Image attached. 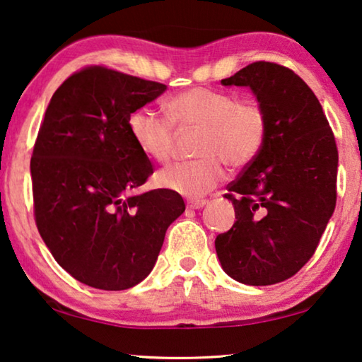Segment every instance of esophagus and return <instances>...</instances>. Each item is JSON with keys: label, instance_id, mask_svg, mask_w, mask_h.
<instances>
[{"label": "esophagus", "instance_id": "obj_1", "mask_svg": "<svg viewBox=\"0 0 362 362\" xmlns=\"http://www.w3.org/2000/svg\"><path fill=\"white\" fill-rule=\"evenodd\" d=\"M207 206V201H189L187 202V209H202Z\"/></svg>", "mask_w": 362, "mask_h": 362}]
</instances>
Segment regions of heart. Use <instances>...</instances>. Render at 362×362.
Wrapping results in <instances>:
<instances>
[{
  "mask_svg": "<svg viewBox=\"0 0 362 362\" xmlns=\"http://www.w3.org/2000/svg\"><path fill=\"white\" fill-rule=\"evenodd\" d=\"M170 112L171 116L150 106L140 107L130 114L129 130L145 156L166 163L175 145V122L202 129L197 142L201 156L158 173L161 187L191 199L202 197L223 180L225 163L232 168L250 165L268 135V117L259 103L209 88L176 94Z\"/></svg>",
  "mask_w": 362,
  "mask_h": 362,
  "instance_id": "1",
  "label": "heart"
}]
</instances>
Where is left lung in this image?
I'll return each mask as SVG.
<instances>
[{"label": "left lung", "mask_w": 362, "mask_h": 362, "mask_svg": "<svg viewBox=\"0 0 362 362\" xmlns=\"http://www.w3.org/2000/svg\"><path fill=\"white\" fill-rule=\"evenodd\" d=\"M220 83L250 88L268 117V135L228 185L237 222L216 238V251L232 279L277 284L312 258L333 216L337 142L317 96L289 68L255 62Z\"/></svg>", "instance_id": "1"}]
</instances>
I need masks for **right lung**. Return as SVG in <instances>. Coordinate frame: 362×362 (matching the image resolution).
I'll list each match as a JSON object with an SVG mask.
<instances>
[{
	"label": "right lung",
	"mask_w": 362,
	"mask_h": 362,
	"mask_svg": "<svg viewBox=\"0 0 362 362\" xmlns=\"http://www.w3.org/2000/svg\"><path fill=\"white\" fill-rule=\"evenodd\" d=\"M165 91L161 83L90 66L66 78L47 106L30 158L35 223L57 263L83 284L137 286L185 212L177 192H135L153 166L129 117Z\"/></svg>",
	"instance_id": "1"
}]
</instances>
